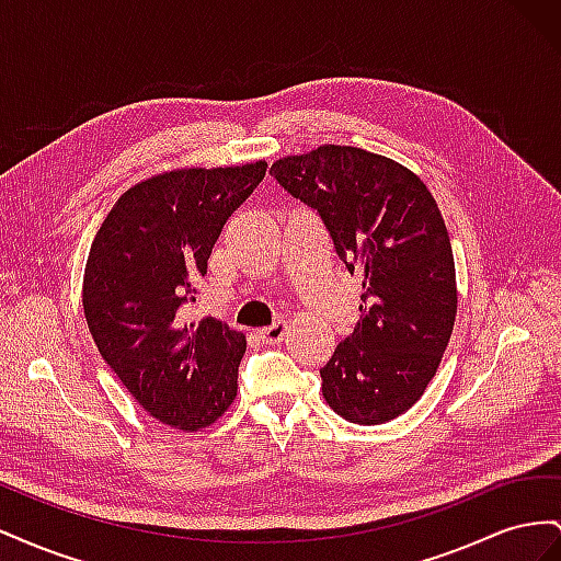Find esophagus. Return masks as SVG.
<instances>
[{
	"label": "esophagus",
	"instance_id": "obj_1",
	"mask_svg": "<svg viewBox=\"0 0 561 561\" xmlns=\"http://www.w3.org/2000/svg\"><path fill=\"white\" fill-rule=\"evenodd\" d=\"M285 332H287V322L285 320H276V322H271V325L262 328L260 336L264 339L266 344H280Z\"/></svg>",
	"mask_w": 561,
	"mask_h": 561
}]
</instances>
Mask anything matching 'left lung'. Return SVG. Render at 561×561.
<instances>
[{
	"mask_svg": "<svg viewBox=\"0 0 561 561\" xmlns=\"http://www.w3.org/2000/svg\"><path fill=\"white\" fill-rule=\"evenodd\" d=\"M318 213L339 260L363 276L360 320L320 369L332 410L377 426L423 396L449 344L456 271L445 219L412 171L358 147L322 145L271 165Z\"/></svg>",
	"mask_w": 561,
	"mask_h": 561,
	"instance_id": "1",
	"label": "left lung"
}]
</instances>
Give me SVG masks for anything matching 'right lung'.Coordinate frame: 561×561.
<instances>
[{
  "label": "right lung",
  "instance_id": "add662e5",
  "mask_svg": "<svg viewBox=\"0 0 561 561\" xmlns=\"http://www.w3.org/2000/svg\"><path fill=\"white\" fill-rule=\"evenodd\" d=\"M264 173L257 161L149 178L114 203L93 239L83 274L93 342L165 426L206 428L236 398L245 336L217 318L184 325L180 309L196 301L215 241Z\"/></svg>",
  "mask_w": 561,
  "mask_h": 561
}]
</instances>
